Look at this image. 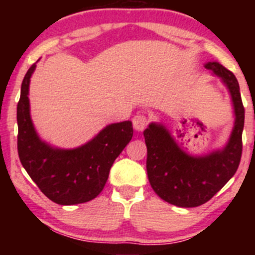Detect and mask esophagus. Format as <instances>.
Masks as SVG:
<instances>
[{
	"label": "esophagus",
	"instance_id": "34e87169",
	"mask_svg": "<svg viewBox=\"0 0 255 255\" xmlns=\"http://www.w3.org/2000/svg\"><path fill=\"white\" fill-rule=\"evenodd\" d=\"M148 125V119L147 116L142 115V114H137L133 118V126L136 130H142L147 127Z\"/></svg>",
	"mask_w": 255,
	"mask_h": 255
}]
</instances>
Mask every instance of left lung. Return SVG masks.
I'll return each mask as SVG.
<instances>
[{"instance_id": "obj_1", "label": "left lung", "mask_w": 255, "mask_h": 255, "mask_svg": "<svg viewBox=\"0 0 255 255\" xmlns=\"http://www.w3.org/2000/svg\"><path fill=\"white\" fill-rule=\"evenodd\" d=\"M205 67L222 78L235 109V125L223 150L193 157L178 147L163 126L151 124L144 131L146 169L152 189L160 199L178 207H197L207 203L235 175L241 160L245 108L238 79L218 62H209Z\"/></svg>"}]
</instances>
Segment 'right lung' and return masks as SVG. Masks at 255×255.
<instances>
[{
  "instance_id": "1",
  "label": "right lung",
  "mask_w": 255,
  "mask_h": 255,
  "mask_svg": "<svg viewBox=\"0 0 255 255\" xmlns=\"http://www.w3.org/2000/svg\"><path fill=\"white\" fill-rule=\"evenodd\" d=\"M34 68L32 64L22 80L16 108L20 162L54 203H87L103 191L111 165L133 136V126L130 121L107 126L91 141L73 150L51 147L39 139L31 121L28 85Z\"/></svg>"
}]
</instances>
